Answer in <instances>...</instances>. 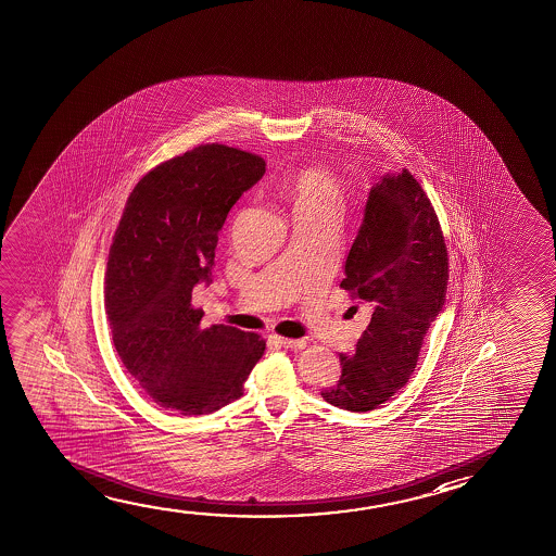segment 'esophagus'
<instances>
[{
    "instance_id": "1",
    "label": "esophagus",
    "mask_w": 556,
    "mask_h": 556,
    "mask_svg": "<svg viewBox=\"0 0 556 556\" xmlns=\"http://www.w3.org/2000/svg\"><path fill=\"white\" fill-rule=\"evenodd\" d=\"M275 342L279 344V346L282 348H289V350H304L306 348V340H292V339H285V337H277L275 334L274 337Z\"/></svg>"
}]
</instances>
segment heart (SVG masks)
<instances>
[{
  "mask_svg": "<svg viewBox=\"0 0 556 556\" xmlns=\"http://www.w3.org/2000/svg\"><path fill=\"white\" fill-rule=\"evenodd\" d=\"M285 191L294 212H334L339 214L342 187L339 179L323 168H302L285 179Z\"/></svg>",
  "mask_w": 556,
  "mask_h": 556,
  "instance_id": "obj_1",
  "label": "heart"
}]
</instances>
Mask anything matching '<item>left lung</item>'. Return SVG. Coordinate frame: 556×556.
<instances>
[{
  "label": "left lung",
  "mask_w": 556,
  "mask_h": 556,
  "mask_svg": "<svg viewBox=\"0 0 556 556\" xmlns=\"http://www.w3.org/2000/svg\"><path fill=\"white\" fill-rule=\"evenodd\" d=\"M344 274L340 287L369 309L370 323L355 354L340 355L342 375L321 395L334 407L365 413L409 382L450 279L442 227L407 169L370 189Z\"/></svg>",
  "instance_id": "obj_1"
}]
</instances>
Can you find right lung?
<instances>
[{
	"label": "right lung",
	"mask_w": 556,
	"mask_h": 556,
	"mask_svg": "<svg viewBox=\"0 0 556 556\" xmlns=\"http://www.w3.org/2000/svg\"><path fill=\"white\" fill-rule=\"evenodd\" d=\"M264 174L262 156L212 143L162 162L129 193L106 262V317L124 367L164 409H222L264 355L260 334L202 329L191 304L229 210Z\"/></svg>",
	"instance_id": "1"
}]
</instances>
